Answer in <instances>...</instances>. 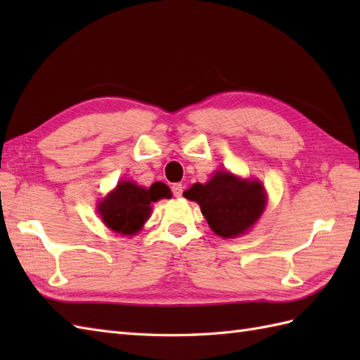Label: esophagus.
Segmentation results:
<instances>
[{"mask_svg": "<svg viewBox=\"0 0 360 360\" xmlns=\"http://www.w3.org/2000/svg\"><path fill=\"white\" fill-rule=\"evenodd\" d=\"M182 184H173L172 186V192H173V196H176V198H181L182 196Z\"/></svg>", "mask_w": 360, "mask_h": 360, "instance_id": "esophagus-1", "label": "esophagus"}]
</instances>
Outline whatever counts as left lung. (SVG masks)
<instances>
[{
	"label": "left lung",
	"mask_w": 360,
	"mask_h": 360,
	"mask_svg": "<svg viewBox=\"0 0 360 360\" xmlns=\"http://www.w3.org/2000/svg\"><path fill=\"white\" fill-rule=\"evenodd\" d=\"M184 196L200 204L212 231L223 238L246 232L262 217L266 205L264 190L258 181H244L229 172H218L207 184H193Z\"/></svg>",
	"instance_id": "obj_1"
}]
</instances>
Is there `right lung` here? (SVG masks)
Segmentation results:
<instances>
[{
	"label": "right lung",
	"instance_id": "right-lung-1",
	"mask_svg": "<svg viewBox=\"0 0 360 360\" xmlns=\"http://www.w3.org/2000/svg\"><path fill=\"white\" fill-rule=\"evenodd\" d=\"M170 196V188L162 182H155L150 188H145L124 181L119 182L116 190L98 204V213L111 231L122 235H134L148 219L151 213L150 204Z\"/></svg>",
	"mask_w": 360,
	"mask_h": 360
}]
</instances>
